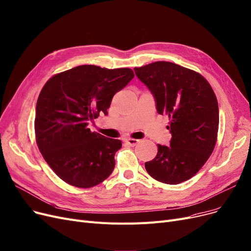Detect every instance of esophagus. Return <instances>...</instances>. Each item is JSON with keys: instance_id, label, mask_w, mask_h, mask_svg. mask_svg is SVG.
<instances>
[{"instance_id": "1", "label": "esophagus", "mask_w": 251, "mask_h": 251, "mask_svg": "<svg viewBox=\"0 0 251 251\" xmlns=\"http://www.w3.org/2000/svg\"><path fill=\"white\" fill-rule=\"evenodd\" d=\"M138 139H135V138H127L126 140H125V143L128 145V146H130V147H134V146H136L137 144H138Z\"/></svg>"}]
</instances>
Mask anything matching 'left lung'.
<instances>
[{
	"instance_id": "1",
	"label": "left lung",
	"mask_w": 251,
	"mask_h": 251,
	"mask_svg": "<svg viewBox=\"0 0 251 251\" xmlns=\"http://www.w3.org/2000/svg\"><path fill=\"white\" fill-rule=\"evenodd\" d=\"M156 100L157 112L167 115L170 146L145 166L150 176L167 184L193 177L212 154L219 131V104L210 84L199 73L168 61L134 68Z\"/></svg>"
}]
</instances>
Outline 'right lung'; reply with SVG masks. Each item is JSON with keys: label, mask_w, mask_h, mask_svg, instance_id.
<instances>
[{"label": "right lung", "mask_w": 251, "mask_h": 251, "mask_svg": "<svg viewBox=\"0 0 251 251\" xmlns=\"http://www.w3.org/2000/svg\"><path fill=\"white\" fill-rule=\"evenodd\" d=\"M133 77L128 68L85 64L54 75L43 87L36 106V141L63 181L88 189L111 176L121 140L91 132L88 124L107 115L113 96Z\"/></svg>", "instance_id": "add662e5"}]
</instances>
